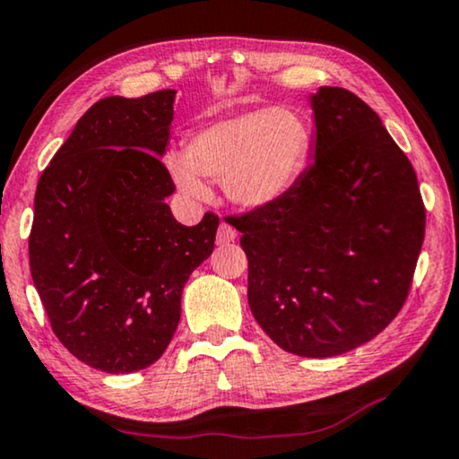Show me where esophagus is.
I'll use <instances>...</instances> for the list:
<instances>
[{
    "instance_id": "1",
    "label": "esophagus",
    "mask_w": 459,
    "mask_h": 459,
    "mask_svg": "<svg viewBox=\"0 0 459 459\" xmlns=\"http://www.w3.org/2000/svg\"><path fill=\"white\" fill-rule=\"evenodd\" d=\"M237 238V230L230 227L229 222H221V227H218V235H216V241L221 245H227L232 243Z\"/></svg>"
}]
</instances>
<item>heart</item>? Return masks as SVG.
<instances>
[{
  "label": "heart",
  "instance_id": "obj_1",
  "mask_svg": "<svg viewBox=\"0 0 459 459\" xmlns=\"http://www.w3.org/2000/svg\"><path fill=\"white\" fill-rule=\"evenodd\" d=\"M312 152V131L291 108H255L199 128L185 157L166 166L185 195L205 197L204 180H222V191L241 208H264L285 197L299 180Z\"/></svg>",
  "mask_w": 459,
  "mask_h": 459
}]
</instances>
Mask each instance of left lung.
I'll use <instances>...</instances> for the list:
<instances>
[{
  "instance_id": "left-lung-1",
  "label": "left lung",
  "mask_w": 459,
  "mask_h": 459,
  "mask_svg": "<svg viewBox=\"0 0 459 459\" xmlns=\"http://www.w3.org/2000/svg\"><path fill=\"white\" fill-rule=\"evenodd\" d=\"M314 162L279 202L232 216L247 301L264 333L301 358L356 350L411 289L426 227L414 168L356 93L312 95Z\"/></svg>"
}]
</instances>
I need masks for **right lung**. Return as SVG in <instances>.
<instances>
[{
  "label": "right lung",
  "instance_id": "right-lung-1",
  "mask_svg": "<svg viewBox=\"0 0 459 459\" xmlns=\"http://www.w3.org/2000/svg\"><path fill=\"white\" fill-rule=\"evenodd\" d=\"M172 89L93 103L37 183L30 276L51 331L74 358L109 374L162 358L185 282L214 249L218 216L174 221L162 164Z\"/></svg>",
  "mask_w": 459,
  "mask_h": 459
}]
</instances>
